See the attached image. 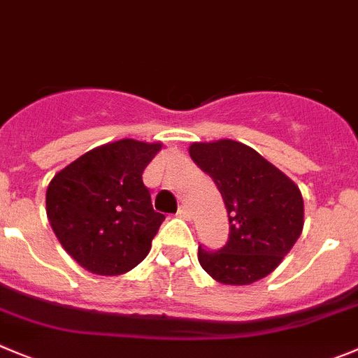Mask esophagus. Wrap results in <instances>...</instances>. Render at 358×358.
Listing matches in <instances>:
<instances>
[{
    "mask_svg": "<svg viewBox=\"0 0 358 358\" xmlns=\"http://www.w3.org/2000/svg\"><path fill=\"white\" fill-rule=\"evenodd\" d=\"M178 215L182 217V219H185V220H189L190 217H192V213H190V210H189V206L187 205H182L178 208Z\"/></svg>",
    "mask_w": 358,
    "mask_h": 358,
    "instance_id": "obj_1",
    "label": "esophagus"
}]
</instances>
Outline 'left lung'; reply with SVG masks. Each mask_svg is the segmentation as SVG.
Instances as JSON below:
<instances>
[{
	"label": "left lung",
	"mask_w": 358,
	"mask_h": 358,
	"mask_svg": "<svg viewBox=\"0 0 358 358\" xmlns=\"http://www.w3.org/2000/svg\"><path fill=\"white\" fill-rule=\"evenodd\" d=\"M189 153L215 182L229 219L228 243L220 250L199 245V265L217 282L233 286L272 273L302 233L299 187L243 143H192Z\"/></svg>",
	"instance_id": "8db88e82"
}]
</instances>
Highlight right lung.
Segmentation results:
<instances>
[{"label": "right lung", "instance_id": "1", "mask_svg": "<svg viewBox=\"0 0 358 358\" xmlns=\"http://www.w3.org/2000/svg\"><path fill=\"white\" fill-rule=\"evenodd\" d=\"M160 148V143L136 139L96 146L49 183V224L63 249L88 272L120 275L150 252L166 217L153 210L143 171Z\"/></svg>", "mask_w": 358, "mask_h": 358}]
</instances>
